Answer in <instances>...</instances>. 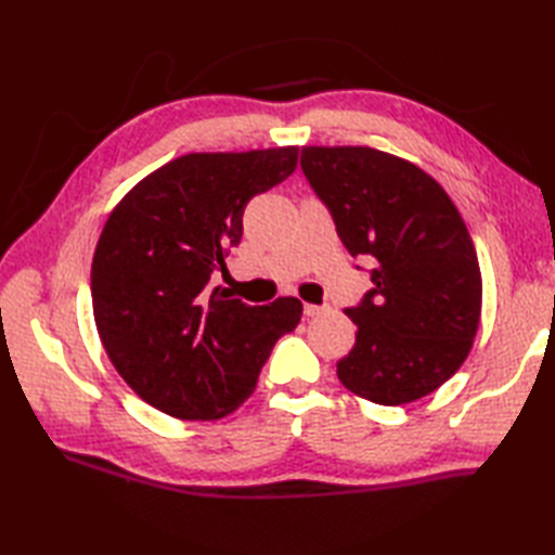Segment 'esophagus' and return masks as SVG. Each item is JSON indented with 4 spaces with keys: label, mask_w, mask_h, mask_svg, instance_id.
<instances>
[{
    "label": "esophagus",
    "mask_w": 555,
    "mask_h": 555,
    "mask_svg": "<svg viewBox=\"0 0 555 555\" xmlns=\"http://www.w3.org/2000/svg\"><path fill=\"white\" fill-rule=\"evenodd\" d=\"M328 308L326 305H305V317H320V314H324Z\"/></svg>",
    "instance_id": "esophagus-1"
}]
</instances>
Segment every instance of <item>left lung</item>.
<instances>
[{"label": "left lung", "instance_id": "8db88e82", "mask_svg": "<svg viewBox=\"0 0 555 555\" xmlns=\"http://www.w3.org/2000/svg\"><path fill=\"white\" fill-rule=\"evenodd\" d=\"M300 167L346 250L372 262V291L346 310L358 334L336 364L340 384L379 405L436 391L465 362L481 312L475 243L453 199L372 147H302Z\"/></svg>", "mask_w": 555, "mask_h": 555}]
</instances>
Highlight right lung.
Returning <instances> with one entry per match:
<instances>
[{"mask_svg":"<svg viewBox=\"0 0 555 555\" xmlns=\"http://www.w3.org/2000/svg\"><path fill=\"white\" fill-rule=\"evenodd\" d=\"M298 147L183 155L150 173L104 223L92 310L121 379L179 420L229 415L255 391L302 302L245 305L209 281L243 238L245 205L286 181Z\"/></svg>","mask_w":555,"mask_h":555,"instance_id":"right-lung-1","label":"right lung"}]
</instances>
